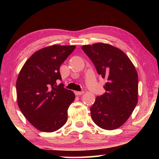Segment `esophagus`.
<instances>
[{"label": "esophagus", "instance_id": "obj_1", "mask_svg": "<svg viewBox=\"0 0 159 159\" xmlns=\"http://www.w3.org/2000/svg\"><path fill=\"white\" fill-rule=\"evenodd\" d=\"M74 93L76 95H83V94L84 93V92H83V91H80V92H79V91H75Z\"/></svg>", "mask_w": 159, "mask_h": 159}]
</instances>
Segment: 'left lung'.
Instances as JSON below:
<instances>
[{
	"label": "left lung",
	"instance_id": "8db88e82",
	"mask_svg": "<svg viewBox=\"0 0 159 159\" xmlns=\"http://www.w3.org/2000/svg\"><path fill=\"white\" fill-rule=\"evenodd\" d=\"M82 49L107 81L105 93L90 107L91 117L101 128L114 130L128 120L138 103V73L128 56L111 45L98 43Z\"/></svg>",
	"mask_w": 159,
	"mask_h": 159
}]
</instances>
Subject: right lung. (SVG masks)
<instances>
[{
    "instance_id": "right-lung-1",
    "label": "right lung",
    "mask_w": 159,
    "mask_h": 159,
    "mask_svg": "<svg viewBox=\"0 0 159 159\" xmlns=\"http://www.w3.org/2000/svg\"><path fill=\"white\" fill-rule=\"evenodd\" d=\"M74 45H54L34 53L24 64L16 83L17 103L25 118L38 130L52 133L65 124L67 110L75 99L61 80L60 67Z\"/></svg>"
}]
</instances>
